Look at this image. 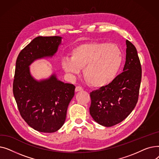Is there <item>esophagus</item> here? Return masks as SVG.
I'll return each mask as SVG.
<instances>
[{
    "instance_id": "1",
    "label": "esophagus",
    "mask_w": 159,
    "mask_h": 159,
    "mask_svg": "<svg viewBox=\"0 0 159 159\" xmlns=\"http://www.w3.org/2000/svg\"><path fill=\"white\" fill-rule=\"evenodd\" d=\"M83 90L82 88L80 86H77L75 88V92H78V91H82Z\"/></svg>"
}]
</instances>
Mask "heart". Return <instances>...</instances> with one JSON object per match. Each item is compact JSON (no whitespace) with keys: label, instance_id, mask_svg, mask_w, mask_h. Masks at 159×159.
Returning <instances> with one entry per match:
<instances>
[{"label":"heart","instance_id":"heart-1","mask_svg":"<svg viewBox=\"0 0 159 159\" xmlns=\"http://www.w3.org/2000/svg\"><path fill=\"white\" fill-rule=\"evenodd\" d=\"M71 57L62 60L65 72L77 74L83 68L86 81L94 88H101L114 79L122 62V52L115 44L86 43L74 47Z\"/></svg>","mask_w":159,"mask_h":159}]
</instances>
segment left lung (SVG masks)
Instances as JSON below:
<instances>
[{"label": "left lung", "mask_w": 159, "mask_h": 159, "mask_svg": "<svg viewBox=\"0 0 159 159\" xmlns=\"http://www.w3.org/2000/svg\"><path fill=\"white\" fill-rule=\"evenodd\" d=\"M123 72L111 82L90 93L89 113L98 124L111 127L121 122L134 109L139 98L142 68L137 49L126 40Z\"/></svg>", "instance_id": "8db88e82"}]
</instances>
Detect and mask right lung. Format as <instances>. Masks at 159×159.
Here are the masks:
<instances>
[{"label": "right lung", "mask_w": 159, "mask_h": 159, "mask_svg": "<svg viewBox=\"0 0 159 159\" xmlns=\"http://www.w3.org/2000/svg\"><path fill=\"white\" fill-rule=\"evenodd\" d=\"M61 42L58 36L37 37L16 58L13 95L22 119L40 132L53 133L63 126L75 86L59 80L55 73L37 80L31 75L30 66L36 60L55 55Z\"/></svg>", "instance_id": "right-lung-1"}]
</instances>
